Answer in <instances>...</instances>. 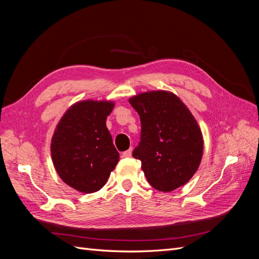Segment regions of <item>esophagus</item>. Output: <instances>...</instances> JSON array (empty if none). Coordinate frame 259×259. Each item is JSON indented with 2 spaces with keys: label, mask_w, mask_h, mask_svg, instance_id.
<instances>
[{
  "label": "esophagus",
  "mask_w": 259,
  "mask_h": 259,
  "mask_svg": "<svg viewBox=\"0 0 259 259\" xmlns=\"http://www.w3.org/2000/svg\"><path fill=\"white\" fill-rule=\"evenodd\" d=\"M122 156H123V158H131V156H132V149H128V150L124 151L122 153Z\"/></svg>",
  "instance_id": "esophagus-1"
}]
</instances>
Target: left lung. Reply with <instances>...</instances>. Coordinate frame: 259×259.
I'll list each match as a JSON object with an SVG mask.
<instances>
[{"label": "left lung", "mask_w": 259, "mask_h": 259, "mask_svg": "<svg viewBox=\"0 0 259 259\" xmlns=\"http://www.w3.org/2000/svg\"><path fill=\"white\" fill-rule=\"evenodd\" d=\"M140 117V142L133 156L154 189L168 192L185 185L197 171L203 139L191 112L176 95L148 92L130 99Z\"/></svg>", "instance_id": "obj_1"}]
</instances>
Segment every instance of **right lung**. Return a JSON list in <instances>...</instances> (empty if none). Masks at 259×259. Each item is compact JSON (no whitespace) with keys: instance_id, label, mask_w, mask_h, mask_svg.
<instances>
[{"instance_id":"obj_1","label":"right lung","mask_w":259,"mask_h":259,"mask_svg":"<svg viewBox=\"0 0 259 259\" xmlns=\"http://www.w3.org/2000/svg\"><path fill=\"white\" fill-rule=\"evenodd\" d=\"M113 103L85 100L61 117L52 138V159L58 175L75 190H100L119 162L120 154L106 126Z\"/></svg>"}]
</instances>
